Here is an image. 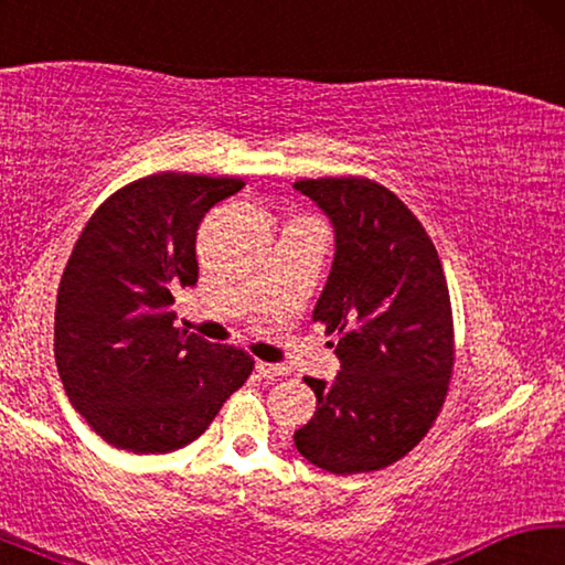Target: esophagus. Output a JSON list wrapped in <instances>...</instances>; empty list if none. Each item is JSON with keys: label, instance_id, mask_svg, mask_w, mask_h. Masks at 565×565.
Instances as JSON below:
<instances>
[{"label": "esophagus", "instance_id": "34e87169", "mask_svg": "<svg viewBox=\"0 0 565 565\" xmlns=\"http://www.w3.org/2000/svg\"><path fill=\"white\" fill-rule=\"evenodd\" d=\"M256 371L264 379H279L286 374V369L279 366V363H269V361H256Z\"/></svg>", "mask_w": 565, "mask_h": 565}]
</instances>
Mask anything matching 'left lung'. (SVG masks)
<instances>
[{
    "label": "left lung",
    "instance_id": "8db88e82",
    "mask_svg": "<svg viewBox=\"0 0 565 565\" xmlns=\"http://www.w3.org/2000/svg\"><path fill=\"white\" fill-rule=\"evenodd\" d=\"M337 228L313 321L337 337L341 371L317 394L299 454L337 476L396 463L434 426L451 384L454 311L441 259L414 212L366 177L301 179Z\"/></svg>",
    "mask_w": 565,
    "mask_h": 565
}]
</instances>
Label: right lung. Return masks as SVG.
<instances>
[{"label":"right lung","mask_w":565,"mask_h":565,"mask_svg":"<svg viewBox=\"0 0 565 565\" xmlns=\"http://www.w3.org/2000/svg\"><path fill=\"white\" fill-rule=\"evenodd\" d=\"M242 186L161 171L114 191L76 238L56 294L54 356L72 406L114 448H184L252 376L244 349L174 327V296L199 279V224Z\"/></svg>","instance_id":"1"}]
</instances>
